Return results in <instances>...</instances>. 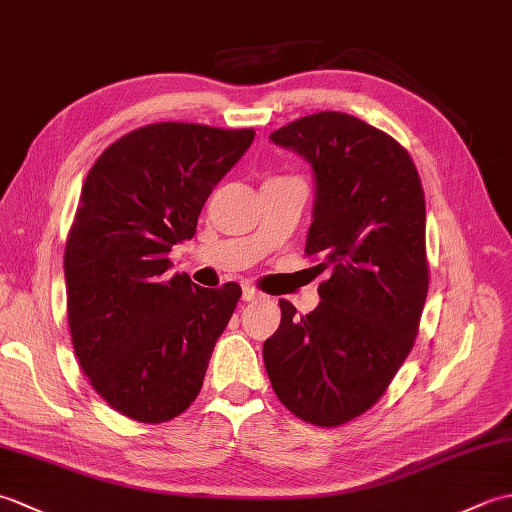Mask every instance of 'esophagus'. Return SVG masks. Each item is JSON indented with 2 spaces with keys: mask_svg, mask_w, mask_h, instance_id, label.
I'll use <instances>...</instances> for the list:
<instances>
[{
  "mask_svg": "<svg viewBox=\"0 0 512 512\" xmlns=\"http://www.w3.org/2000/svg\"><path fill=\"white\" fill-rule=\"evenodd\" d=\"M242 299L244 301H257V299H262V292H259L257 288H253V286H244Z\"/></svg>",
  "mask_w": 512,
  "mask_h": 512,
  "instance_id": "34e87169",
  "label": "esophagus"
}]
</instances>
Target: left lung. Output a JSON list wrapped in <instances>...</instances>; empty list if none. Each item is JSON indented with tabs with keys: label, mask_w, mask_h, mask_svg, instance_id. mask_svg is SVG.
Wrapping results in <instances>:
<instances>
[{
	"label": "left lung",
	"mask_w": 512,
	"mask_h": 512,
	"mask_svg": "<svg viewBox=\"0 0 512 512\" xmlns=\"http://www.w3.org/2000/svg\"><path fill=\"white\" fill-rule=\"evenodd\" d=\"M270 138L312 165L306 255L330 277L310 314L279 301L264 365L286 409L339 427L376 405L416 343L429 290L422 182L398 140L350 114L303 116Z\"/></svg>",
	"instance_id": "obj_1"
}]
</instances>
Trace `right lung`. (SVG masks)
I'll list each match as a JSON object with an SVG mask.
<instances>
[{
	"instance_id": "obj_1",
	"label": "right lung",
	"mask_w": 512,
	"mask_h": 512,
	"mask_svg": "<svg viewBox=\"0 0 512 512\" xmlns=\"http://www.w3.org/2000/svg\"><path fill=\"white\" fill-rule=\"evenodd\" d=\"M253 138L248 127L151 123L107 147L83 182L63 257L70 336L96 394L127 418L167 422L200 394L242 288L171 275L169 250L195 235Z\"/></svg>"
}]
</instances>
